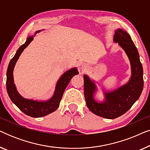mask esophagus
<instances>
[{
    "label": "esophagus",
    "mask_w": 150,
    "mask_h": 150,
    "mask_svg": "<svg viewBox=\"0 0 150 150\" xmlns=\"http://www.w3.org/2000/svg\"><path fill=\"white\" fill-rule=\"evenodd\" d=\"M87 69H88V66H87V65H85V64L82 65V66H81V71H82V72H85V71L87 70Z\"/></svg>",
    "instance_id": "34e87169"
}]
</instances>
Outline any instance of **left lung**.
<instances>
[{"mask_svg":"<svg viewBox=\"0 0 150 150\" xmlns=\"http://www.w3.org/2000/svg\"><path fill=\"white\" fill-rule=\"evenodd\" d=\"M115 43H118L128 56L132 74L127 83L113 91H103L104 100L96 101L94 96L98 88L95 81L87 75L84 77V93L87 106L96 115L106 119L118 117L128 111L139 99L143 88V70L138 50L130 35L122 28L115 31Z\"/></svg>","mask_w":150,"mask_h":150,"instance_id":"8db88e82","label":"left lung"}]
</instances>
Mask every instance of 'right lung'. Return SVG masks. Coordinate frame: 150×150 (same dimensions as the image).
Masks as SVG:
<instances>
[{
    "mask_svg": "<svg viewBox=\"0 0 150 150\" xmlns=\"http://www.w3.org/2000/svg\"><path fill=\"white\" fill-rule=\"evenodd\" d=\"M42 30H38L35 34L40 33ZM34 35V36H35ZM34 36H29L26 39V42L18 49L14 57L10 61L7 71V90L8 95L13 104H15L19 109L27 115L32 117H41L54 112L58 108L59 104L64 93L65 88L67 87L69 81L74 76L79 74L76 67H74L63 74L57 81L55 87L54 94L52 98L46 101H38V100L26 99L22 97L18 93L13 81V69L16 63L19 59L20 54L28 44L33 40Z\"/></svg>",
    "mask_w": 150,
    "mask_h": 150,
    "instance_id": "right-lung-1",
    "label": "right lung"
}]
</instances>
